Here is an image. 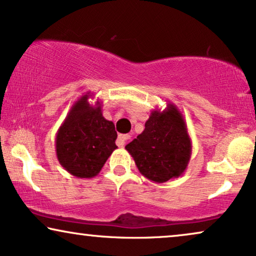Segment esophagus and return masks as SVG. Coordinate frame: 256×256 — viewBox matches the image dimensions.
Returning a JSON list of instances; mask_svg holds the SVG:
<instances>
[{
    "instance_id": "1",
    "label": "esophagus",
    "mask_w": 256,
    "mask_h": 256,
    "mask_svg": "<svg viewBox=\"0 0 256 256\" xmlns=\"http://www.w3.org/2000/svg\"><path fill=\"white\" fill-rule=\"evenodd\" d=\"M129 138H130V135L126 134V135H118V141H116V144H118V147H124L126 144V142H127Z\"/></svg>"
}]
</instances>
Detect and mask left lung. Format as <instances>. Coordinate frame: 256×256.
<instances>
[{"label":"left lung","mask_w":256,"mask_h":256,"mask_svg":"<svg viewBox=\"0 0 256 256\" xmlns=\"http://www.w3.org/2000/svg\"><path fill=\"white\" fill-rule=\"evenodd\" d=\"M126 149L148 180L164 184L181 176L190 160L192 140L176 106L168 104L164 110H152L144 130Z\"/></svg>","instance_id":"obj_1"}]
</instances>
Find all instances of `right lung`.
<instances>
[{"mask_svg":"<svg viewBox=\"0 0 256 256\" xmlns=\"http://www.w3.org/2000/svg\"><path fill=\"white\" fill-rule=\"evenodd\" d=\"M89 92L80 98L56 132V156L60 164L80 178L96 176L115 144L118 132L102 115L101 102H88Z\"/></svg>","mask_w":256,"mask_h":256,"instance_id":"add662e5","label":"right lung"}]
</instances>
